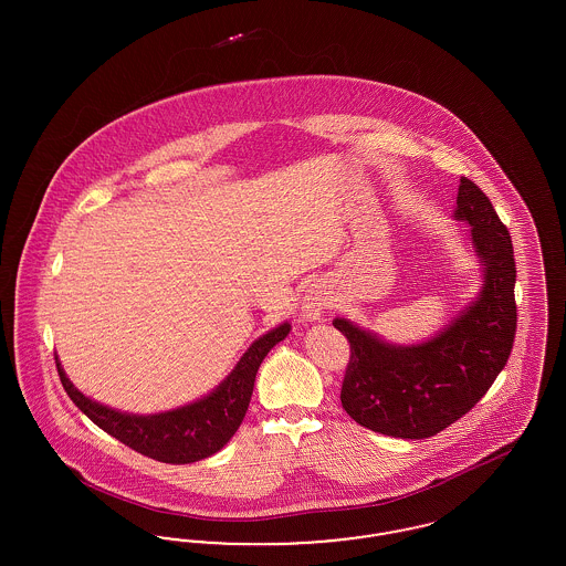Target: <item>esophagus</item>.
I'll use <instances>...</instances> for the list:
<instances>
[{"label": "esophagus", "mask_w": 566, "mask_h": 566, "mask_svg": "<svg viewBox=\"0 0 566 566\" xmlns=\"http://www.w3.org/2000/svg\"><path fill=\"white\" fill-rule=\"evenodd\" d=\"M328 305V293L321 284H312L301 298V318L307 323L321 321L324 310Z\"/></svg>", "instance_id": "esophagus-1"}]
</instances>
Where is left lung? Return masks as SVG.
I'll list each match as a JSON object with an SVG mask.
<instances>
[{"label": "left lung", "instance_id": "8db88e82", "mask_svg": "<svg viewBox=\"0 0 566 566\" xmlns=\"http://www.w3.org/2000/svg\"><path fill=\"white\" fill-rule=\"evenodd\" d=\"M454 220L480 261L482 286L454 318L418 344H390L348 318L333 326L350 342L342 405L360 427L427 439L462 418L507 365L515 337V261L510 231L490 199L460 178Z\"/></svg>", "mask_w": 566, "mask_h": 566}]
</instances>
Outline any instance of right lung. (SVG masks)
Here are the masks:
<instances>
[{
	"label": "right lung",
	"instance_id": "obj_1",
	"mask_svg": "<svg viewBox=\"0 0 566 566\" xmlns=\"http://www.w3.org/2000/svg\"><path fill=\"white\" fill-rule=\"evenodd\" d=\"M289 333L291 323L277 324L252 342L233 371L212 392L192 403L159 413H129L97 403L70 381L59 356H54V363L70 399L102 431L144 457L169 464H189L220 452L238 432L248 411L261 363L275 344L286 339Z\"/></svg>",
	"mask_w": 566,
	"mask_h": 566
}]
</instances>
